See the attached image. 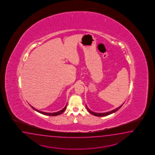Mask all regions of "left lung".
I'll return each instance as SVG.
<instances>
[{
	"label": "left lung",
	"mask_w": 155,
	"mask_h": 155,
	"mask_svg": "<svg viewBox=\"0 0 155 155\" xmlns=\"http://www.w3.org/2000/svg\"><path fill=\"white\" fill-rule=\"evenodd\" d=\"M123 104H124V103H123ZM123 104L121 105L118 108H116V109H114V110H111V111H110V112H108L106 113L94 112L91 111L90 109H88V107H87V106H86V108L87 109V110H88V112L90 113L91 114H93L94 115H95V116H97V117H104V116H107V115H109V114H112L113 113L115 112H116V111H117L119 108H121V106H123Z\"/></svg>",
	"instance_id": "1"
}]
</instances>
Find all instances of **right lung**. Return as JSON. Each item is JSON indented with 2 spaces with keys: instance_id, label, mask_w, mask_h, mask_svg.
Masks as SVG:
<instances>
[{
  "instance_id": "right-lung-1",
  "label": "right lung",
  "mask_w": 155,
  "mask_h": 155,
  "mask_svg": "<svg viewBox=\"0 0 155 155\" xmlns=\"http://www.w3.org/2000/svg\"><path fill=\"white\" fill-rule=\"evenodd\" d=\"M67 104H66V106L65 107H64L63 109H61V110L60 111H58L57 112H55V113H47V112H42V111H40V110H37V109H36V108H35L34 107H33L32 106H30L33 109L35 110H36L37 111V112L40 113H41V114H44V115H49V116H56V115H59V114H61L62 113H63L64 112V110H65L66 109V108H67Z\"/></svg>"
}]
</instances>
